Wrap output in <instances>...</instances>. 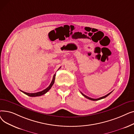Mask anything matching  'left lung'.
Segmentation results:
<instances>
[{
    "label": "left lung",
    "mask_w": 134,
    "mask_h": 134,
    "mask_svg": "<svg viewBox=\"0 0 134 134\" xmlns=\"http://www.w3.org/2000/svg\"><path fill=\"white\" fill-rule=\"evenodd\" d=\"M112 92H111L110 93H108V94H107V95H105V96H103V97H100V98H97V99H94V98H90V97H87V96H86V95H85L84 94H83L81 92H81V93L82 94V95L83 96H84L85 97V98H87V99H90V100H100V99H103V98H106L107 97H108Z\"/></svg>",
    "instance_id": "8db88e82"
}]
</instances>
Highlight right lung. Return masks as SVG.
Masks as SVG:
<instances>
[{
    "mask_svg": "<svg viewBox=\"0 0 134 134\" xmlns=\"http://www.w3.org/2000/svg\"><path fill=\"white\" fill-rule=\"evenodd\" d=\"M60 68H61V67H60L59 69H60ZM55 76H56V74H55L54 75V76H53V80H52V82H51L50 85H49V86L47 88H46L45 90H43V91H41V92H36V93H27V92H24V91H21V90H20V91H21V92H22L23 93L26 94V95L28 96H30V97H38V96H41L43 95V94H44L45 93H46L48 92V91L51 88V87H52V86L53 85V84H54V81H55Z\"/></svg>",
    "mask_w": 134,
    "mask_h": 134,
    "instance_id": "1",
    "label": "right lung"
}]
</instances>
